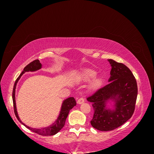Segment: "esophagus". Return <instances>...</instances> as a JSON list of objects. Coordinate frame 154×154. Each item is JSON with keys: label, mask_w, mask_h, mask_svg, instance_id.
Here are the masks:
<instances>
[{"label": "esophagus", "mask_w": 154, "mask_h": 154, "mask_svg": "<svg viewBox=\"0 0 154 154\" xmlns=\"http://www.w3.org/2000/svg\"><path fill=\"white\" fill-rule=\"evenodd\" d=\"M84 100H83V98H80V99H79L78 101H77V103L78 104H82V103H84Z\"/></svg>", "instance_id": "obj_1"}]
</instances>
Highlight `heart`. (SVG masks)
Masks as SVG:
<instances>
[{
  "label": "heart",
  "instance_id": "obj_1",
  "mask_svg": "<svg viewBox=\"0 0 154 154\" xmlns=\"http://www.w3.org/2000/svg\"><path fill=\"white\" fill-rule=\"evenodd\" d=\"M97 72L92 69H86L78 74V80L83 82H89L92 79L93 80L91 81L88 85V89L90 92H94L101 88L103 84V79L100 77H96Z\"/></svg>",
  "mask_w": 154,
  "mask_h": 154
}]
</instances>
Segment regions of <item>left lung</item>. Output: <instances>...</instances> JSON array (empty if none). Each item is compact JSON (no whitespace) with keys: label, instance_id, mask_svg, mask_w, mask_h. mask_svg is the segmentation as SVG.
Returning a JSON list of instances; mask_svg holds the SVG:
<instances>
[{"label":"left lung","instance_id":"obj_1","mask_svg":"<svg viewBox=\"0 0 154 154\" xmlns=\"http://www.w3.org/2000/svg\"><path fill=\"white\" fill-rule=\"evenodd\" d=\"M108 61L111 66L109 83L87 99L94 111L91 124L100 131L114 130L127 122L134 113L137 96V82L131 71L122 63Z\"/></svg>","mask_w":154,"mask_h":154}]
</instances>
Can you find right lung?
I'll return each mask as SVG.
<instances>
[{"instance_id": "obj_1", "label": "right lung", "mask_w": 154, "mask_h": 154, "mask_svg": "<svg viewBox=\"0 0 154 154\" xmlns=\"http://www.w3.org/2000/svg\"><path fill=\"white\" fill-rule=\"evenodd\" d=\"M42 67V65L41 64L38 60H35L33 62H31L27 66H26L23 71L20 74V76L18 77V78L16 80L15 85L13 87V94H12V98H13V106H14V112L17 119L23 125H24L26 128L31 130L32 132H35L38 134L42 135V136H53L56 134H57L60 130H61L65 125V123H66V120L67 118V116L69 114V111L71 110L74 106L76 105V102L74 100L73 97H70L66 99L63 101L61 109L60 111V114L58 115V117L57 119L55 122L48 127L42 128H31L28 127V126L25 125L24 123L22 122L20 120L19 116H18L17 110V106H16V100H15V89L17 85V83L18 80H20L21 76H22L23 74H24L26 72H35L38 71V70L40 69Z\"/></svg>"}]
</instances>
